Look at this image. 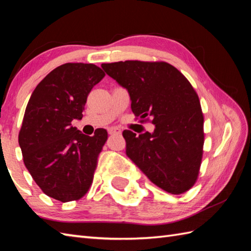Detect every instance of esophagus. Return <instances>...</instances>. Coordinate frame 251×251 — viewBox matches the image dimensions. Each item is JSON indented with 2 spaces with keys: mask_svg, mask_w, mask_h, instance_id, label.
Returning a JSON list of instances; mask_svg holds the SVG:
<instances>
[{
  "mask_svg": "<svg viewBox=\"0 0 251 251\" xmlns=\"http://www.w3.org/2000/svg\"><path fill=\"white\" fill-rule=\"evenodd\" d=\"M108 134L109 135H115V134H121V129L115 128V127H111V128L108 129Z\"/></svg>",
  "mask_w": 251,
  "mask_h": 251,
  "instance_id": "esophagus-1",
  "label": "esophagus"
}]
</instances>
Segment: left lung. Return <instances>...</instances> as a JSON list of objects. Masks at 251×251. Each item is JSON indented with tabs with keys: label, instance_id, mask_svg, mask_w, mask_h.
<instances>
[{
	"label": "left lung",
	"instance_id": "1",
	"mask_svg": "<svg viewBox=\"0 0 251 251\" xmlns=\"http://www.w3.org/2000/svg\"><path fill=\"white\" fill-rule=\"evenodd\" d=\"M127 89L135 116L152 117L153 132L123 131L126 155L158 188L181 194L194 185L204 146V116L194 88L167 62L127 60L101 65Z\"/></svg>",
	"mask_w": 251,
	"mask_h": 251
}]
</instances>
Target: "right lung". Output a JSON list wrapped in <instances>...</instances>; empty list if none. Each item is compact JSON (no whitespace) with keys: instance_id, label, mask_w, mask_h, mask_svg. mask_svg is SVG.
Segmentation results:
<instances>
[{"instance_id":"1","label":"right lung","mask_w":251,"mask_h":251,"mask_svg":"<svg viewBox=\"0 0 251 251\" xmlns=\"http://www.w3.org/2000/svg\"><path fill=\"white\" fill-rule=\"evenodd\" d=\"M104 75L93 63H65L42 79L26 104L18 136L24 163L41 190L62 202L87 193L108 139L103 128L89 137L72 126Z\"/></svg>"}]
</instances>
